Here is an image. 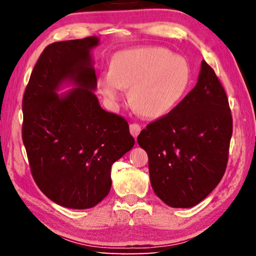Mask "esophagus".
Listing matches in <instances>:
<instances>
[{"label":"esophagus","mask_w":256,"mask_h":256,"mask_svg":"<svg viewBox=\"0 0 256 256\" xmlns=\"http://www.w3.org/2000/svg\"><path fill=\"white\" fill-rule=\"evenodd\" d=\"M130 132H131V134L134 138H136L138 136V133L141 132V126L138 124L133 123L130 125Z\"/></svg>","instance_id":"34e87169"}]
</instances>
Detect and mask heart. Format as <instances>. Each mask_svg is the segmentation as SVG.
<instances>
[{"label": "heart", "instance_id": "heart-1", "mask_svg": "<svg viewBox=\"0 0 256 256\" xmlns=\"http://www.w3.org/2000/svg\"><path fill=\"white\" fill-rule=\"evenodd\" d=\"M190 81L184 58L159 46H141L114 54L110 72L97 80V88L112 102H118L123 88L130 89L134 110L148 118L166 115L183 98Z\"/></svg>", "mask_w": 256, "mask_h": 256}]
</instances>
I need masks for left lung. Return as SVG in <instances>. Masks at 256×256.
<instances>
[{
  "mask_svg": "<svg viewBox=\"0 0 256 256\" xmlns=\"http://www.w3.org/2000/svg\"><path fill=\"white\" fill-rule=\"evenodd\" d=\"M232 133L227 94L202 60L196 86L138 136L148 154L156 196L172 208H192L204 200L226 170Z\"/></svg>",
  "mask_w": 256,
  "mask_h": 256,
  "instance_id": "1",
  "label": "left lung"
}]
</instances>
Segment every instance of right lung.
Segmentation results:
<instances>
[{
  "mask_svg": "<svg viewBox=\"0 0 256 256\" xmlns=\"http://www.w3.org/2000/svg\"><path fill=\"white\" fill-rule=\"evenodd\" d=\"M98 44L92 36L47 46L22 99V141L34 180L50 200L70 209L102 201L112 164L134 146L126 120L104 110L94 92L90 52ZM63 84L74 88L58 95Z\"/></svg>",
  "mask_w": 256,
  "mask_h": 256,
  "instance_id": "obj_1",
  "label": "right lung"
}]
</instances>
